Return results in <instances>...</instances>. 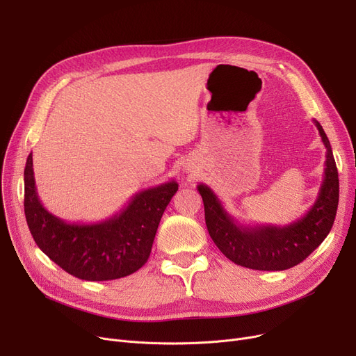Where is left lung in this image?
I'll list each match as a JSON object with an SVG mask.
<instances>
[{
  "label": "left lung",
  "mask_w": 356,
  "mask_h": 356,
  "mask_svg": "<svg viewBox=\"0 0 356 356\" xmlns=\"http://www.w3.org/2000/svg\"><path fill=\"white\" fill-rule=\"evenodd\" d=\"M326 147L323 181L313 207L289 225H242L207 184H197L211 238L232 263L261 271H283L300 264L329 235L339 202V177L322 125L313 120Z\"/></svg>",
  "instance_id": "left-lung-1"
}]
</instances>
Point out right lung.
<instances>
[{
    "mask_svg": "<svg viewBox=\"0 0 356 356\" xmlns=\"http://www.w3.org/2000/svg\"><path fill=\"white\" fill-rule=\"evenodd\" d=\"M177 189V181L170 180L131 196L108 219L69 223L42 204L30 153L24 168V213L37 247L53 263L88 282H106L133 274L147 263L160 219Z\"/></svg>",
    "mask_w": 356,
    "mask_h": 356,
    "instance_id": "obj_1",
    "label": "right lung"
}]
</instances>
